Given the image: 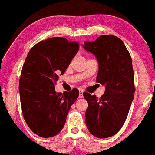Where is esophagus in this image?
I'll return each mask as SVG.
<instances>
[{
	"label": "esophagus",
	"mask_w": 155,
	"mask_h": 155,
	"mask_svg": "<svg viewBox=\"0 0 155 155\" xmlns=\"http://www.w3.org/2000/svg\"><path fill=\"white\" fill-rule=\"evenodd\" d=\"M79 98H83V97H84V95H83V91H82V90H80V91H79Z\"/></svg>",
	"instance_id": "obj_1"
}]
</instances>
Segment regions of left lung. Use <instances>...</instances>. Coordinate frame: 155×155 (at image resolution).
I'll list each match as a JSON object with an SVG mask.
<instances>
[{"mask_svg": "<svg viewBox=\"0 0 155 155\" xmlns=\"http://www.w3.org/2000/svg\"><path fill=\"white\" fill-rule=\"evenodd\" d=\"M83 47L97 59L96 81L105 86V93L100 98L83 93L88 102L86 125L94 137H113L124 124L134 100L131 57L123 41L114 35H101L94 42H84Z\"/></svg>", "mask_w": 155, "mask_h": 155, "instance_id": "1", "label": "left lung"}]
</instances>
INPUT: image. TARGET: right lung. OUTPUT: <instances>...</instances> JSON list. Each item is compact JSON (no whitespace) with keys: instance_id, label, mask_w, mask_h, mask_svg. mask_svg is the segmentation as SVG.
<instances>
[{"instance_id":"1","label":"right lung","mask_w":155,"mask_h":155,"mask_svg":"<svg viewBox=\"0 0 155 155\" xmlns=\"http://www.w3.org/2000/svg\"><path fill=\"white\" fill-rule=\"evenodd\" d=\"M79 45L63 37L41 41L29 50L19 79L20 100L26 123L35 134L53 137L62 130L79 91L57 93L55 84L79 50Z\"/></svg>"}]
</instances>
